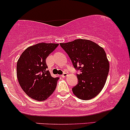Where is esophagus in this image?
<instances>
[{
	"label": "esophagus",
	"mask_w": 130,
	"mask_h": 130,
	"mask_svg": "<svg viewBox=\"0 0 130 130\" xmlns=\"http://www.w3.org/2000/svg\"><path fill=\"white\" fill-rule=\"evenodd\" d=\"M67 75H68V74H67V73H64L62 75H61V77H62V78H64V77H66Z\"/></svg>",
	"instance_id": "obj_1"
}]
</instances>
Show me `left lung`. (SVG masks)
<instances>
[{"label":"left lung","instance_id":"left-lung-1","mask_svg":"<svg viewBox=\"0 0 130 130\" xmlns=\"http://www.w3.org/2000/svg\"><path fill=\"white\" fill-rule=\"evenodd\" d=\"M60 45L69 55L74 68L80 70L78 84L72 92L78 98L89 100L103 90L109 71L106 52L95 42L87 39H76Z\"/></svg>","mask_w":130,"mask_h":130}]
</instances>
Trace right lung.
I'll return each instance as SVG.
<instances>
[{
  "label": "right lung",
  "mask_w": 130,
  "mask_h": 130,
  "mask_svg": "<svg viewBox=\"0 0 130 130\" xmlns=\"http://www.w3.org/2000/svg\"><path fill=\"white\" fill-rule=\"evenodd\" d=\"M58 43H39L27 48L18 59L17 75L18 82L28 96L39 101L46 100L54 92L59 77H52L46 58Z\"/></svg>",
  "instance_id": "add662e5"
}]
</instances>
